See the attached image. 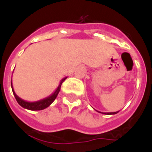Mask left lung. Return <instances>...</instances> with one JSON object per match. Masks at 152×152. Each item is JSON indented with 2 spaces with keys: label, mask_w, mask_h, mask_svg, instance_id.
I'll use <instances>...</instances> for the list:
<instances>
[{
  "label": "left lung",
  "mask_w": 152,
  "mask_h": 152,
  "mask_svg": "<svg viewBox=\"0 0 152 152\" xmlns=\"http://www.w3.org/2000/svg\"><path fill=\"white\" fill-rule=\"evenodd\" d=\"M99 112V111H98ZM118 111H117V112H110V113H104V114H107V115H110V114H116V113H118ZM99 113H101V112H99Z\"/></svg>",
  "instance_id": "obj_1"
}]
</instances>
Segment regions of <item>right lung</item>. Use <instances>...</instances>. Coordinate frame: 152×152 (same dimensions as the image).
<instances>
[{"mask_svg":"<svg viewBox=\"0 0 152 152\" xmlns=\"http://www.w3.org/2000/svg\"><path fill=\"white\" fill-rule=\"evenodd\" d=\"M65 78L62 79L61 82H60L59 85L57 87V88L56 89L54 92L53 93L52 95L48 96V97L45 98L43 99L39 100V101H36V102H27L25 101V100L22 99H20L19 96L16 95V94L14 91V89L12 88V80H11V86H12V92L13 95L15 96V99L17 101V102L20 104V106L23 107L25 109H27V110H44V109L47 108L51 103H52L54 101L55 99L57 98V95H58V93H59L60 90H61V87L62 83L65 80Z\"/></svg>","mask_w":152,"mask_h":152,"instance_id":"add662e5","label":"right lung"}]
</instances>
